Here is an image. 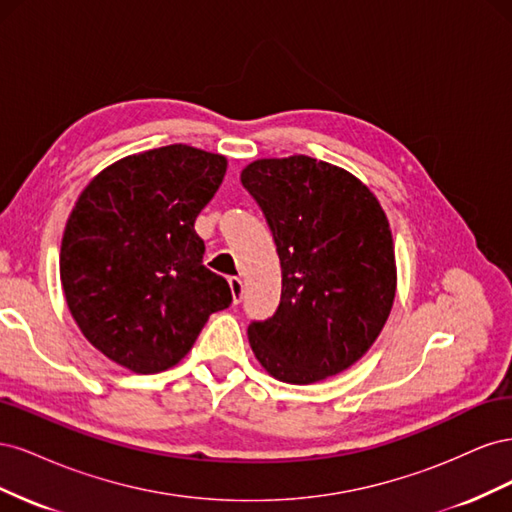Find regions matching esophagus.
Instances as JSON below:
<instances>
[{"label": "esophagus", "instance_id": "34e87169", "mask_svg": "<svg viewBox=\"0 0 512 512\" xmlns=\"http://www.w3.org/2000/svg\"><path fill=\"white\" fill-rule=\"evenodd\" d=\"M228 284H230V292H232V301L239 303L241 294H243V282L239 280V277H230Z\"/></svg>", "mask_w": 512, "mask_h": 512}]
</instances>
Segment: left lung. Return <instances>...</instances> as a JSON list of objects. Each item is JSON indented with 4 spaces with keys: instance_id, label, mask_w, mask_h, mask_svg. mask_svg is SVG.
<instances>
[{
    "instance_id": "obj_1",
    "label": "left lung",
    "mask_w": 512,
    "mask_h": 512,
    "mask_svg": "<svg viewBox=\"0 0 512 512\" xmlns=\"http://www.w3.org/2000/svg\"><path fill=\"white\" fill-rule=\"evenodd\" d=\"M243 188L267 218L282 265V299L247 327L269 374L312 384L354 365L391 314L397 269L389 220L348 170L309 156L256 160Z\"/></svg>"
}]
</instances>
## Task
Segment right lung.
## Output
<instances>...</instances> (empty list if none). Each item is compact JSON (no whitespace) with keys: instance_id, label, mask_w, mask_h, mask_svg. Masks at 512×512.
I'll return each mask as SVG.
<instances>
[{"instance_id":"obj_1","label":"right lung","mask_w":512,"mask_h":512,"mask_svg":"<svg viewBox=\"0 0 512 512\" xmlns=\"http://www.w3.org/2000/svg\"><path fill=\"white\" fill-rule=\"evenodd\" d=\"M226 158L188 145L128 156L83 190L61 239L59 275L91 346L136 374L179 363L228 282L203 265L198 213L218 192Z\"/></svg>"}]
</instances>
